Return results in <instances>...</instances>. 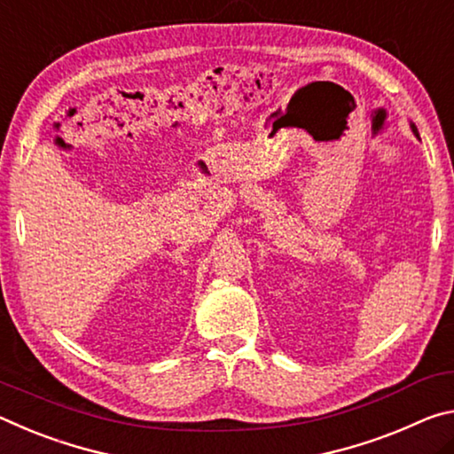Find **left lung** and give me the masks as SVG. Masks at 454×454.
Segmentation results:
<instances>
[{
	"label": "left lung",
	"instance_id": "left-lung-1",
	"mask_svg": "<svg viewBox=\"0 0 454 454\" xmlns=\"http://www.w3.org/2000/svg\"><path fill=\"white\" fill-rule=\"evenodd\" d=\"M412 132H414V135H419V130H416V126L412 124Z\"/></svg>",
	"mask_w": 454,
	"mask_h": 454
}]
</instances>
